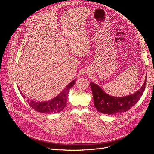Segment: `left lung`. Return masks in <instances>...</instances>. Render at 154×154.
<instances>
[{
	"instance_id": "8db88e82",
	"label": "left lung",
	"mask_w": 154,
	"mask_h": 154,
	"mask_svg": "<svg viewBox=\"0 0 154 154\" xmlns=\"http://www.w3.org/2000/svg\"><path fill=\"white\" fill-rule=\"evenodd\" d=\"M146 78L144 83L137 91L123 97H115L106 93L99 85L91 82L90 86L92 90L94 106L97 110L103 114L113 115L124 113L134 106L142 96L146 88Z\"/></svg>"
}]
</instances>
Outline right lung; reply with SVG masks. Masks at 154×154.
<instances>
[{"mask_svg":"<svg viewBox=\"0 0 154 154\" xmlns=\"http://www.w3.org/2000/svg\"><path fill=\"white\" fill-rule=\"evenodd\" d=\"M75 80H74L71 82L58 95L51 100L45 102H36L28 99L27 102L35 110L41 113L51 114L60 112L63 110V109L66 105L69 91L75 83ZM18 89L23 97H25L19 87Z\"/></svg>","mask_w":154,"mask_h":154,"instance_id":"1","label":"right lung"}]
</instances>
